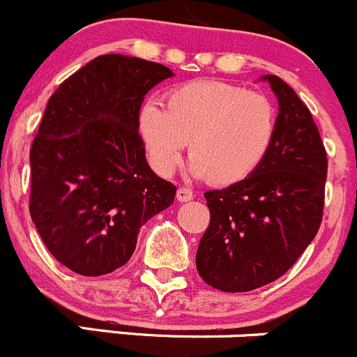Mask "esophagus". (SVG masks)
Here are the masks:
<instances>
[{"label": "esophagus", "instance_id": "obj_1", "mask_svg": "<svg viewBox=\"0 0 357 357\" xmlns=\"http://www.w3.org/2000/svg\"><path fill=\"white\" fill-rule=\"evenodd\" d=\"M176 199L179 202H188V200L193 199V192L190 188H185V186H179L178 192H176Z\"/></svg>", "mask_w": 357, "mask_h": 357}]
</instances>
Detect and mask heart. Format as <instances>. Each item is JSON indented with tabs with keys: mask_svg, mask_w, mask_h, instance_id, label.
Returning a JSON list of instances; mask_svg holds the SVG:
<instances>
[{
	"mask_svg": "<svg viewBox=\"0 0 357 357\" xmlns=\"http://www.w3.org/2000/svg\"><path fill=\"white\" fill-rule=\"evenodd\" d=\"M139 134L155 171L171 174L188 143L190 171L213 185L244 181L265 160L278 130V109L261 92L216 79H195L141 108Z\"/></svg>",
	"mask_w": 357,
	"mask_h": 357,
	"instance_id": "heart-1",
	"label": "heart"
}]
</instances>
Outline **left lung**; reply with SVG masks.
Here are the masks:
<instances>
[{
  "label": "left lung",
  "instance_id": "1",
  "mask_svg": "<svg viewBox=\"0 0 357 357\" xmlns=\"http://www.w3.org/2000/svg\"><path fill=\"white\" fill-rule=\"evenodd\" d=\"M263 78L279 99L271 150L244 181L204 193L211 221L197 271L225 293L251 291L284 275L323 221L328 158L316 122L288 83Z\"/></svg>",
  "mask_w": 357,
  "mask_h": 357
}]
</instances>
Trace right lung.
Here are the masks:
<instances>
[{
    "instance_id": "obj_1",
    "label": "right lung",
    "mask_w": 357,
    "mask_h": 357,
    "mask_svg": "<svg viewBox=\"0 0 357 357\" xmlns=\"http://www.w3.org/2000/svg\"><path fill=\"white\" fill-rule=\"evenodd\" d=\"M172 71L120 54L99 55L48 99L29 151V213L57 261L86 278L115 272L139 228L174 202L176 186L144 157L141 102Z\"/></svg>"
}]
</instances>
